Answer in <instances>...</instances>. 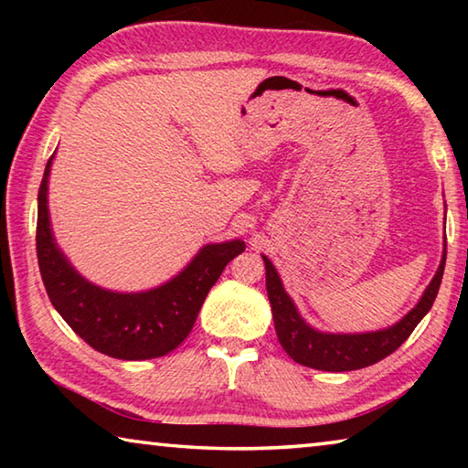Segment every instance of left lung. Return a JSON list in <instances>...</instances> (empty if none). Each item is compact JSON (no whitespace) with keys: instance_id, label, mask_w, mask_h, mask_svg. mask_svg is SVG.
Listing matches in <instances>:
<instances>
[{"instance_id":"8db88e82","label":"left lung","mask_w":468,"mask_h":468,"mask_svg":"<svg viewBox=\"0 0 468 468\" xmlns=\"http://www.w3.org/2000/svg\"><path fill=\"white\" fill-rule=\"evenodd\" d=\"M266 264V291L272 305V318L276 336L289 357L301 366L322 369V371H353L382 361L394 353L410 336L423 315L431 310L435 297H438L443 266H446V251H443L441 264L435 272L430 287L425 289L423 297L410 310L405 318L392 328L379 332H366V335H324L307 326L297 314L291 297L284 292L282 282L276 274L271 260L264 256Z\"/></svg>"}]
</instances>
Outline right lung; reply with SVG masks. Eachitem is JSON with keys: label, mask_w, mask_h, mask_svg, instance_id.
Wrapping results in <instances>:
<instances>
[{"label": "right lung", "mask_w": 468, "mask_h": 468, "mask_svg": "<svg viewBox=\"0 0 468 468\" xmlns=\"http://www.w3.org/2000/svg\"><path fill=\"white\" fill-rule=\"evenodd\" d=\"M51 161L53 156L38 187L37 258L53 307L78 336L109 357L138 361L171 353L194 328L210 287L245 243L235 239L206 245L184 272L153 291L113 292L94 287L69 266L53 241L47 210Z\"/></svg>", "instance_id": "obj_1"}]
</instances>
